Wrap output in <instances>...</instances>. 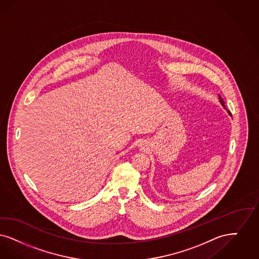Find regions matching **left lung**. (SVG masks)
<instances>
[{
	"label": "left lung",
	"mask_w": 259,
	"mask_h": 259,
	"mask_svg": "<svg viewBox=\"0 0 259 259\" xmlns=\"http://www.w3.org/2000/svg\"><path fill=\"white\" fill-rule=\"evenodd\" d=\"M219 100H220V102H221V104H222V105H223V107H224V108H225V110H226V108H225V101H224V100H223V99H222V97H221V96H220V95H219ZM227 113H228V114H229V115H230V114H231V113H230V111H227Z\"/></svg>",
	"instance_id": "1"
}]
</instances>
